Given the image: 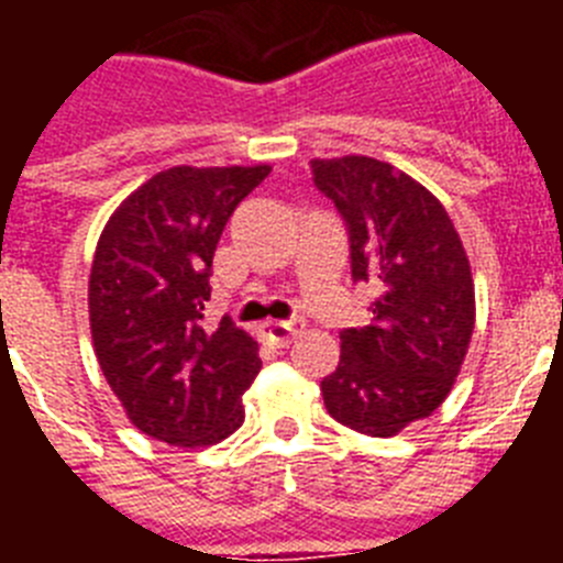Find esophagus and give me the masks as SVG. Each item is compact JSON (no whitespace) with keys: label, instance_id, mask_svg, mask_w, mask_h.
<instances>
[{"label":"esophagus","instance_id":"esophagus-1","mask_svg":"<svg viewBox=\"0 0 563 563\" xmlns=\"http://www.w3.org/2000/svg\"><path fill=\"white\" fill-rule=\"evenodd\" d=\"M301 330H305V321H301V318H290V321H271V324L262 327V332H265V338L273 343V346H287L292 338L301 335Z\"/></svg>","mask_w":563,"mask_h":563}]
</instances>
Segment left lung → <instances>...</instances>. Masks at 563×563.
Wrapping results in <instances>:
<instances>
[{"instance_id": "1", "label": "left lung", "mask_w": 563, "mask_h": 563, "mask_svg": "<svg viewBox=\"0 0 563 563\" xmlns=\"http://www.w3.org/2000/svg\"><path fill=\"white\" fill-rule=\"evenodd\" d=\"M350 236L352 282L375 296L372 321L341 332V361L321 380L341 426L395 437L449 397L474 332V278L434 194L375 157L312 161Z\"/></svg>"}]
</instances>
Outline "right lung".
I'll return each mask as SVG.
<instances>
[{
  "instance_id": "right-lung-1",
  "label": "right lung",
  "mask_w": 563,
  "mask_h": 563,
  "mask_svg": "<svg viewBox=\"0 0 563 563\" xmlns=\"http://www.w3.org/2000/svg\"><path fill=\"white\" fill-rule=\"evenodd\" d=\"M271 166L154 174L109 217L89 273L101 372L143 434L202 449L242 426L258 346L231 318L206 327L211 262L225 222Z\"/></svg>"
}]
</instances>
